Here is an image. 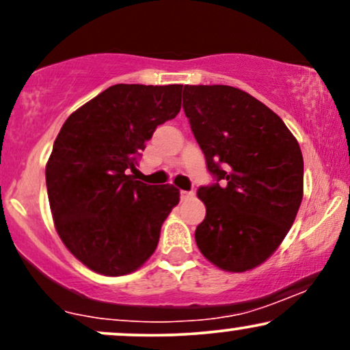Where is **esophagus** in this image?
<instances>
[{
	"label": "esophagus",
	"instance_id": "esophagus-1",
	"mask_svg": "<svg viewBox=\"0 0 350 350\" xmlns=\"http://www.w3.org/2000/svg\"><path fill=\"white\" fill-rule=\"evenodd\" d=\"M192 198H194V191H180V199L183 200H187Z\"/></svg>",
	"mask_w": 350,
	"mask_h": 350
}]
</instances>
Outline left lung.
Segmentation results:
<instances>
[{
	"mask_svg": "<svg viewBox=\"0 0 350 350\" xmlns=\"http://www.w3.org/2000/svg\"><path fill=\"white\" fill-rule=\"evenodd\" d=\"M184 113L215 176L199 187L206 219L196 228L200 253L224 271L267 262L303 200V154L275 111L230 85H184Z\"/></svg>",
	"mask_w": 350,
	"mask_h": 350,
	"instance_id": "left-lung-1",
	"label": "left lung"
}]
</instances>
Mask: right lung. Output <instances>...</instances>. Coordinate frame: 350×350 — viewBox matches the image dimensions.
Here are the masks:
<instances>
[{
  "label": "right lung",
  "mask_w": 350,
  "mask_h": 350,
  "mask_svg": "<svg viewBox=\"0 0 350 350\" xmlns=\"http://www.w3.org/2000/svg\"><path fill=\"white\" fill-rule=\"evenodd\" d=\"M180 92L116 83L60 128L46 164L52 219L67 250L92 271L128 275L158 247L179 189L148 186L130 172L156 126L179 113Z\"/></svg>",
  "instance_id": "obj_1"
}]
</instances>
